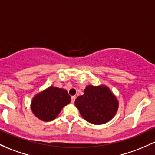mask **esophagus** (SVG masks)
<instances>
[{
  "mask_svg": "<svg viewBox=\"0 0 155 155\" xmlns=\"http://www.w3.org/2000/svg\"><path fill=\"white\" fill-rule=\"evenodd\" d=\"M75 100H76V96H72V97H71V102H72L73 104L74 103Z\"/></svg>",
  "mask_w": 155,
  "mask_h": 155,
  "instance_id": "34e87169",
  "label": "esophagus"
}]
</instances>
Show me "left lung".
Segmentation results:
<instances>
[{
    "label": "left lung",
    "instance_id": "1",
    "mask_svg": "<svg viewBox=\"0 0 155 155\" xmlns=\"http://www.w3.org/2000/svg\"><path fill=\"white\" fill-rule=\"evenodd\" d=\"M75 105L87 121L99 125L107 123L115 116L119 103L106 85H88L84 89V95L75 100Z\"/></svg>",
    "mask_w": 155,
    "mask_h": 155
}]
</instances>
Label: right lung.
Segmentation results:
<instances>
[{
  "mask_svg": "<svg viewBox=\"0 0 155 155\" xmlns=\"http://www.w3.org/2000/svg\"><path fill=\"white\" fill-rule=\"evenodd\" d=\"M71 101V98L66 90L50 86L33 97L31 109L37 118L43 121H51Z\"/></svg>",
  "mask_w": 155,
  "mask_h": 155,
  "instance_id": "obj_1",
  "label": "right lung"
}]
</instances>
